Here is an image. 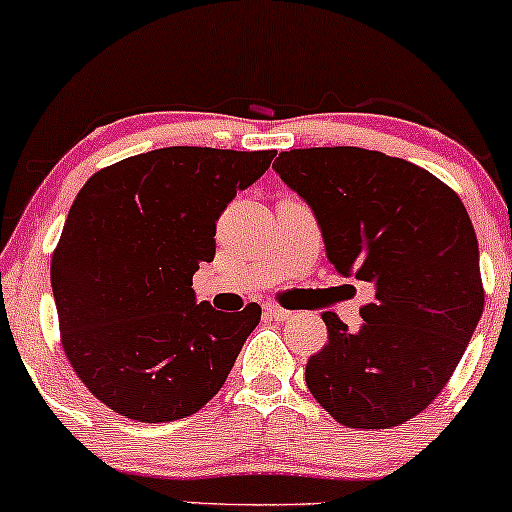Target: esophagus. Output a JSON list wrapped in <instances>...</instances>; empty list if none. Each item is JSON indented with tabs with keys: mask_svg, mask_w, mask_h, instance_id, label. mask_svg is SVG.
Wrapping results in <instances>:
<instances>
[{
	"mask_svg": "<svg viewBox=\"0 0 512 512\" xmlns=\"http://www.w3.org/2000/svg\"><path fill=\"white\" fill-rule=\"evenodd\" d=\"M266 314L268 317H271L273 321H285V319H290L292 317V312H287V309H283V307H278V304H266Z\"/></svg>",
	"mask_w": 512,
	"mask_h": 512,
	"instance_id": "obj_1",
	"label": "esophagus"
}]
</instances>
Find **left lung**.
I'll return each instance as SVG.
<instances>
[{
  "mask_svg": "<svg viewBox=\"0 0 512 512\" xmlns=\"http://www.w3.org/2000/svg\"><path fill=\"white\" fill-rule=\"evenodd\" d=\"M273 169L312 208L333 268L372 287L358 331L324 312L329 343L304 370L309 392L348 428L418 416L484 312L467 208L430 171L372 149H290Z\"/></svg>",
  "mask_w": 512,
  "mask_h": 512,
  "instance_id": "1",
  "label": "left lung"
}]
</instances>
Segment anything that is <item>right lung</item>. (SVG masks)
<instances>
[{"label":"right lung","instance_id":"right-lung-1","mask_svg":"<svg viewBox=\"0 0 512 512\" xmlns=\"http://www.w3.org/2000/svg\"><path fill=\"white\" fill-rule=\"evenodd\" d=\"M275 149L164 147L96 171L74 198L50 263L62 348L89 392L120 416H193L222 389L261 307L195 300L215 225L261 179Z\"/></svg>","mask_w":512,"mask_h":512}]
</instances>
